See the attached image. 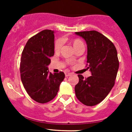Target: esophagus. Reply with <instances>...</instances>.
Masks as SVG:
<instances>
[{
	"mask_svg": "<svg viewBox=\"0 0 132 132\" xmlns=\"http://www.w3.org/2000/svg\"><path fill=\"white\" fill-rule=\"evenodd\" d=\"M65 77H69L71 75V73H69V72H65Z\"/></svg>",
	"mask_w": 132,
	"mask_h": 132,
	"instance_id": "esophagus-1",
	"label": "esophagus"
}]
</instances>
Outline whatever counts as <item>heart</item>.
I'll return each instance as SVG.
<instances>
[{"label": "heart", "instance_id": "b5f03b06", "mask_svg": "<svg viewBox=\"0 0 132 132\" xmlns=\"http://www.w3.org/2000/svg\"><path fill=\"white\" fill-rule=\"evenodd\" d=\"M71 44L73 45V48L75 50L77 47H78L80 45H84L83 43L81 40L79 39H74L71 40ZM63 45V41L62 39H57L55 41L54 43V50L55 52H60L61 49Z\"/></svg>", "mask_w": 132, "mask_h": 132}]
</instances>
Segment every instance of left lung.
Here are the masks:
<instances>
[{"label": "left lung", "mask_w": 132, "mask_h": 132, "mask_svg": "<svg viewBox=\"0 0 132 132\" xmlns=\"http://www.w3.org/2000/svg\"><path fill=\"white\" fill-rule=\"evenodd\" d=\"M87 45L88 67L92 75L84 78L75 87L77 98L86 106L102 102L114 87L119 68L117 50L111 41L95 30L75 32Z\"/></svg>", "instance_id": "left-lung-1"}]
</instances>
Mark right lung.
Wrapping results in <instances>:
<instances>
[{"label": "right lung", "mask_w": 132, "mask_h": 132, "mask_svg": "<svg viewBox=\"0 0 132 132\" xmlns=\"http://www.w3.org/2000/svg\"><path fill=\"white\" fill-rule=\"evenodd\" d=\"M54 31L45 30L28 39L21 57V80L31 98L39 103L53 100L65 79L63 72L49 73L51 57L54 55Z\"/></svg>", "instance_id": "1"}]
</instances>
